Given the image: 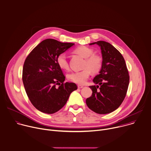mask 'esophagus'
<instances>
[{
	"label": "esophagus",
	"instance_id": "34e87169",
	"mask_svg": "<svg viewBox=\"0 0 151 151\" xmlns=\"http://www.w3.org/2000/svg\"><path fill=\"white\" fill-rule=\"evenodd\" d=\"M83 88V86L82 85H78V89H81V88Z\"/></svg>",
	"mask_w": 151,
	"mask_h": 151
}]
</instances>
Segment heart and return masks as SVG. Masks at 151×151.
Listing matches in <instances>:
<instances>
[{
  "mask_svg": "<svg viewBox=\"0 0 151 151\" xmlns=\"http://www.w3.org/2000/svg\"><path fill=\"white\" fill-rule=\"evenodd\" d=\"M74 52L85 58L83 64V68L85 69L81 71L70 72L68 75V78L74 83L83 85L86 83L91 72L97 73L101 70L102 65V59L99 55L93 53V50L92 48L86 46L78 47ZM56 62L60 68L62 69H68L69 64L65 53H60L58 56Z\"/></svg>",
  "mask_w": 151,
  "mask_h": 151,
  "instance_id": "heart-1",
  "label": "heart"
}]
</instances>
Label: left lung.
Returning a JSON list of instances; mask_svg holds the SVG:
<instances>
[{"instance_id": "1", "label": "left lung", "mask_w": 151, "mask_h": 151, "mask_svg": "<svg viewBox=\"0 0 151 151\" xmlns=\"http://www.w3.org/2000/svg\"><path fill=\"white\" fill-rule=\"evenodd\" d=\"M101 50L102 65L93 79L96 86H90L92 95L86 100L88 108L99 114H107L118 109L124 100L129 83V76L122 54L111 44L98 41ZM99 88V89H97Z\"/></svg>"}]
</instances>
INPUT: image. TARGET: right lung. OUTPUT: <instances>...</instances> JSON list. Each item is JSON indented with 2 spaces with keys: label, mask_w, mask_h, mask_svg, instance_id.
<instances>
[{
  "label": "right lung",
  "mask_w": 151,
  "mask_h": 151,
  "mask_svg": "<svg viewBox=\"0 0 151 151\" xmlns=\"http://www.w3.org/2000/svg\"><path fill=\"white\" fill-rule=\"evenodd\" d=\"M53 39L42 41L26 58L22 80L26 94L39 111L52 114L66 103L70 93L77 89L75 83H63L65 77L58 66V56L74 45ZM58 84V88L55 85Z\"/></svg>",
  "instance_id": "obj_1"
}]
</instances>
